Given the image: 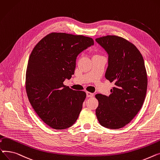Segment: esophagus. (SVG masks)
Wrapping results in <instances>:
<instances>
[{"label":"esophagus","instance_id":"obj_1","mask_svg":"<svg viewBox=\"0 0 160 160\" xmlns=\"http://www.w3.org/2000/svg\"><path fill=\"white\" fill-rule=\"evenodd\" d=\"M87 98H92L93 96V93L89 92H87Z\"/></svg>","mask_w":160,"mask_h":160}]
</instances>
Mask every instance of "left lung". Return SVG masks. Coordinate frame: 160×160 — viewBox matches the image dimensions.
I'll return each instance as SVG.
<instances>
[{"label": "left lung", "mask_w": 160, "mask_h": 160, "mask_svg": "<svg viewBox=\"0 0 160 160\" xmlns=\"http://www.w3.org/2000/svg\"><path fill=\"white\" fill-rule=\"evenodd\" d=\"M108 55L105 78L114 87L108 96L98 93L96 110L101 125L118 129L125 127L138 113L147 89V75L142 55L136 46L116 35L96 39Z\"/></svg>", "instance_id": "1"}]
</instances>
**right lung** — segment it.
<instances>
[{"instance_id": "add662e5", "label": "right lung", "mask_w": 160, "mask_h": 160, "mask_svg": "<svg viewBox=\"0 0 160 160\" xmlns=\"http://www.w3.org/2000/svg\"><path fill=\"white\" fill-rule=\"evenodd\" d=\"M81 35L53 32L33 49L26 73V90L36 114L51 128L62 130L76 123L87 95L63 84L74 74L78 55L93 45Z\"/></svg>"}]
</instances>
